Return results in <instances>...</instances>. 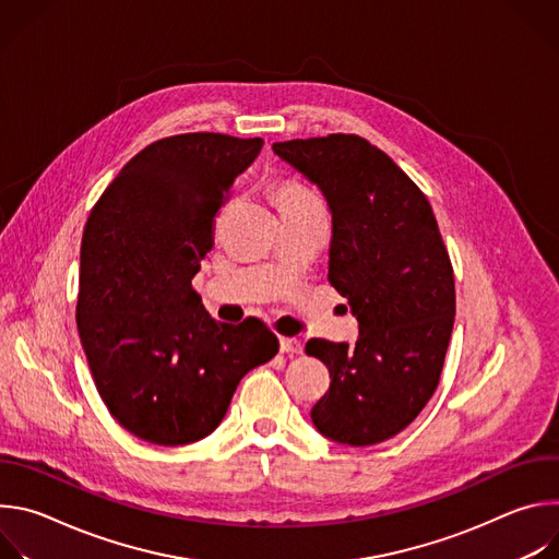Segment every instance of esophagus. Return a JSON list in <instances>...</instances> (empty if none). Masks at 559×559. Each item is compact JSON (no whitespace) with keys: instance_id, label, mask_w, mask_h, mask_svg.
<instances>
[{"instance_id":"1","label":"esophagus","mask_w":559,"mask_h":559,"mask_svg":"<svg viewBox=\"0 0 559 559\" xmlns=\"http://www.w3.org/2000/svg\"><path fill=\"white\" fill-rule=\"evenodd\" d=\"M281 352L287 356H300L302 343L298 338H281Z\"/></svg>"}]
</instances>
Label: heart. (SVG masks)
<instances>
[{"instance_id":"1","label":"heart","mask_w":559,"mask_h":559,"mask_svg":"<svg viewBox=\"0 0 559 559\" xmlns=\"http://www.w3.org/2000/svg\"><path fill=\"white\" fill-rule=\"evenodd\" d=\"M274 199L278 210H292V207H305V205L318 203L316 194L298 179H281L274 186Z\"/></svg>"}]
</instances>
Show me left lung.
<instances>
[{
  "label": "left lung",
  "mask_w": 559,
  "mask_h": 559,
  "mask_svg": "<svg viewBox=\"0 0 559 559\" xmlns=\"http://www.w3.org/2000/svg\"><path fill=\"white\" fill-rule=\"evenodd\" d=\"M323 190L334 223L330 283L358 316V341L311 338L330 369L311 409L330 440L369 447L409 427L433 395L455 318L449 252L425 192L358 134L274 143Z\"/></svg>",
  "instance_id": "1"
}]
</instances>
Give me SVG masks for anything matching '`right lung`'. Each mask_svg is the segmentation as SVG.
<instances>
[{
  "mask_svg": "<svg viewBox=\"0 0 559 559\" xmlns=\"http://www.w3.org/2000/svg\"><path fill=\"white\" fill-rule=\"evenodd\" d=\"M263 139L186 132L145 145L95 203L79 267L76 330L104 405L132 436H210L241 378L278 354L259 318L218 323L192 287L214 218Z\"/></svg>",
  "mask_w": 559,
  "mask_h": 559,
  "instance_id": "1",
  "label": "right lung"
}]
</instances>
